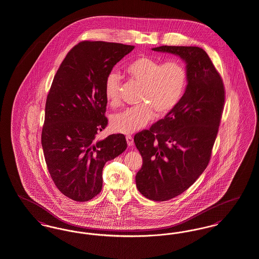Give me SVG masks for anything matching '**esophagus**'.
<instances>
[{"instance_id":"1","label":"esophagus","mask_w":259,"mask_h":259,"mask_svg":"<svg viewBox=\"0 0 259 259\" xmlns=\"http://www.w3.org/2000/svg\"><path fill=\"white\" fill-rule=\"evenodd\" d=\"M126 141H127V145H129V146H132V145H134V140H133L132 136H130V135L126 136Z\"/></svg>"}]
</instances>
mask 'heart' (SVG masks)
<instances>
[{
  "label": "heart",
  "instance_id": "heart-1",
  "mask_svg": "<svg viewBox=\"0 0 259 259\" xmlns=\"http://www.w3.org/2000/svg\"><path fill=\"white\" fill-rule=\"evenodd\" d=\"M128 76L135 82L143 84L140 101L143 104L128 108L114 114L111 127L114 132L133 134L148 124L158 115L170 113L186 91L188 70L179 60L163 62L158 59L142 56L130 62L126 67ZM121 77L119 73H108L104 82V95L111 106L120 103Z\"/></svg>",
  "mask_w": 259,
  "mask_h": 259
}]
</instances>
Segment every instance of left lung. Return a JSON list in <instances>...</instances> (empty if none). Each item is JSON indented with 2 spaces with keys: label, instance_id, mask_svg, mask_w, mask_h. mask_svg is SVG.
I'll return each instance as SVG.
<instances>
[{
  "label": "left lung",
  "instance_id": "obj_1",
  "mask_svg": "<svg viewBox=\"0 0 259 259\" xmlns=\"http://www.w3.org/2000/svg\"><path fill=\"white\" fill-rule=\"evenodd\" d=\"M186 62L188 84L176 108L149 130L134 136L143 157L136 184L146 198L165 201L192 186L210 161L226 99L223 79L207 53L196 46H160Z\"/></svg>",
  "mask_w": 259,
  "mask_h": 259
}]
</instances>
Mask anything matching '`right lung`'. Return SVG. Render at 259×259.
I'll list each match as a JSON object with an SVG mask.
<instances>
[{
    "instance_id": "right-lung-1",
    "label": "right lung",
    "mask_w": 259,
    "mask_h": 259,
    "mask_svg": "<svg viewBox=\"0 0 259 259\" xmlns=\"http://www.w3.org/2000/svg\"><path fill=\"white\" fill-rule=\"evenodd\" d=\"M134 48L114 42H79L54 77L45 104L42 148L55 185L75 201H88L101 192L105 164L127 147L123 134L104 140H97V135L108 125L106 76Z\"/></svg>"
}]
</instances>
